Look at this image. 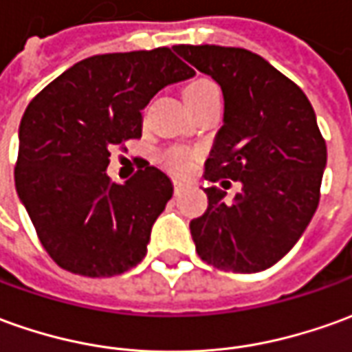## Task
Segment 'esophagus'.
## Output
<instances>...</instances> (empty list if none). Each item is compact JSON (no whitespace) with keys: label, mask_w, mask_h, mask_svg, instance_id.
<instances>
[{"label":"esophagus","mask_w":352,"mask_h":352,"mask_svg":"<svg viewBox=\"0 0 352 352\" xmlns=\"http://www.w3.org/2000/svg\"><path fill=\"white\" fill-rule=\"evenodd\" d=\"M186 188H188V184H184V182L180 180H174V191H176V193H180V191H184Z\"/></svg>","instance_id":"esophagus-1"}]
</instances>
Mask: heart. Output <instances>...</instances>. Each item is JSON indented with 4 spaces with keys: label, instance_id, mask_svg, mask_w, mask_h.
<instances>
[{
    "label": "heart",
    "instance_id": "heart-1",
    "mask_svg": "<svg viewBox=\"0 0 352 352\" xmlns=\"http://www.w3.org/2000/svg\"><path fill=\"white\" fill-rule=\"evenodd\" d=\"M212 96H218V88L214 82L207 78L193 80L184 88V101H199V99L212 98ZM162 162L174 172H186L190 168V157L180 149L162 153Z\"/></svg>",
    "mask_w": 352,
    "mask_h": 352
}]
</instances>
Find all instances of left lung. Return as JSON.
Segmentation results:
<instances>
[{
	"instance_id": "8db88e82",
	"label": "left lung",
	"mask_w": 352,
	"mask_h": 352,
	"mask_svg": "<svg viewBox=\"0 0 352 352\" xmlns=\"http://www.w3.org/2000/svg\"><path fill=\"white\" fill-rule=\"evenodd\" d=\"M174 51L224 96V124L205 176L241 182L234 203L214 186L205 190L207 210L190 222L195 251L226 272H263L292 251L318 207L328 151L314 109L297 84L256 53L222 45Z\"/></svg>"
}]
</instances>
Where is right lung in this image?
I'll list each match as a JSON object with an SVG mask.
<instances>
[{"mask_svg": "<svg viewBox=\"0 0 352 352\" xmlns=\"http://www.w3.org/2000/svg\"><path fill=\"white\" fill-rule=\"evenodd\" d=\"M193 74L168 47L94 55L26 107L14 186L60 268L107 278L142 263L174 188L149 162L124 184H113L111 149L142 138V111L155 94Z\"/></svg>", "mask_w": 352, "mask_h": 352, "instance_id": "1", "label": "right lung"}]
</instances>
